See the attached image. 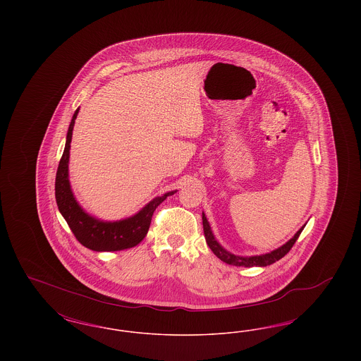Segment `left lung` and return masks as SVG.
Wrapping results in <instances>:
<instances>
[{"label":"left lung","instance_id":"obj_1","mask_svg":"<svg viewBox=\"0 0 361 361\" xmlns=\"http://www.w3.org/2000/svg\"><path fill=\"white\" fill-rule=\"evenodd\" d=\"M303 228H305V226L286 245H283L281 247L276 249V250L268 253V255L253 256V257H240V256H234V255L226 252L224 247L216 242V240L212 235L211 227H209V224L207 222L206 215L203 214V230H204L207 245L209 246V249L214 252V255L216 257L221 258L224 262L228 264V265H235V267H246L247 268V267H267V265L274 264L276 261H279L280 258L284 257L291 250L292 246L295 245V242L299 238V235L303 231Z\"/></svg>","mask_w":361,"mask_h":361}]
</instances>
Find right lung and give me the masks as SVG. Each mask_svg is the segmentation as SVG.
<instances>
[{"mask_svg": "<svg viewBox=\"0 0 361 361\" xmlns=\"http://www.w3.org/2000/svg\"><path fill=\"white\" fill-rule=\"evenodd\" d=\"M78 111L80 108L75 109L73 119L70 121L66 146L63 154L61 157L55 177V199L58 208L65 221L69 224L74 237L87 249L96 252H115L134 247L146 237L155 208L176 190L168 192L164 196L155 197L153 202H150L142 211H139L137 215L124 221L100 222L89 216L75 202L69 183L70 142Z\"/></svg>", "mask_w": 361, "mask_h": 361, "instance_id": "right-lung-1", "label": "right lung"}]
</instances>
